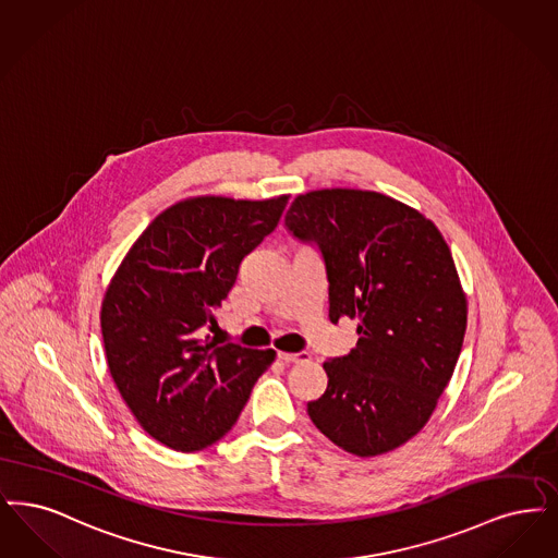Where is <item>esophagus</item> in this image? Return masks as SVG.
I'll list each match as a JSON object with an SVG mask.
<instances>
[{
    "instance_id": "1",
    "label": "esophagus",
    "mask_w": 558,
    "mask_h": 558,
    "mask_svg": "<svg viewBox=\"0 0 558 558\" xmlns=\"http://www.w3.org/2000/svg\"><path fill=\"white\" fill-rule=\"evenodd\" d=\"M279 359L283 361V363H311V354L308 352H279Z\"/></svg>"
}]
</instances>
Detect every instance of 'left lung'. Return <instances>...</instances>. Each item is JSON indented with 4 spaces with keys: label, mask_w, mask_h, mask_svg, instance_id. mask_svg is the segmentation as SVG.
<instances>
[{
    "label": "left lung",
    "mask_w": 558,
    "mask_h": 558,
    "mask_svg": "<svg viewBox=\"0 0 558 558\" xmlns=\"http://www.w3.org/2000/svg\"><path fill=\"white\" fill-rule=\"evenodd\" d=\"M286 227L315 243L329 279V318H359L356 348L323 364L329 384L308 402L323 436L377 457L416 436L448 386L466 329V298L439 229L377 192L298 195Z\"/></svg>",
    "instance_id": "obj_1"
}]
</instances>
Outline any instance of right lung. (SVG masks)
<instances>
[{
    "label": "right lung",
    "mask_w": 558,
    "mask_h": 558,
    "mask_svg": "<svg viewBox=\"0 0 558 558\" xmlns=\"http://www.w3.org/2000/svg\"><path fill=\"white\" fill-rule=\"evenodd\" d=\"M288 199L177 202L147 225L106 290L110 375L144 432L172 450L197 452L225 436L277 356L199 336Z\"/></svg>",
    "instance_id": "obj_1"
}]
</instances>
